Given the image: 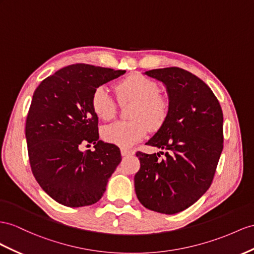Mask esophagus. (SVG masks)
<instances>
[{
    "instance_id": "esophagus-1",
    "label": "esophagus",
    "mask_w": 254,
    "mask_h": 254,
    "mask_svg": "<svg viewBox=\"0 0 254 254\" xmlns=\"http://www.w3.org/2000/svg\"><path fill=\"white\" fill-rule=\"evenodd\" d=\"M121 154L123 155V157H127V155H132V154H134V151L132 150V149L122 148V149H121Z\"/></svg>"
}]
</instances>
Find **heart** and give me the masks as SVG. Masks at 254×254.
<instances>
[{
	"mask_svg": "<svg viewBox=\"0 0 254 254\" xmlns=\"http://www.w3.org/2000/svg\"><path fill=\"white\" fill-rule=\"evenodd\" d=\"M117 95L120 102L133 101L131 121L114 122L103 128L102 136L106 141L119 147H129L145 137L150 127L157 129L163 126L168 115V104L158 95L159 88L153 80L142 75H132L117 84ZM96 116L102 120L113 119L116 102L107 87L96 88L91 100Z\"/></svg>",
	"mask_w": 254,
	"mask_h": 254,
	"instance_id": "obj_1",
	"label": "heart"
}]
</instances>
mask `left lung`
<instances>
[{
    "instance_id": "obj_1",
    "label": "left lung",
    "mask_w": 254,
    "mask_h": 254,
    "mask_svg": "<svg viewBox=\"0 0 254 254\" xmlns=\"http://www.w3.org/2000/svg\"><path fill=\"white\" fill-rule=\"evenodd\" d=\"M166 87L170 100L163 126L146 142L166 152L137 151L140 168L134 177L140 203L174 214L187 209L211 186L223 149V113L211 89L188 70H148Z\"/></svg>"
}]
</instances>
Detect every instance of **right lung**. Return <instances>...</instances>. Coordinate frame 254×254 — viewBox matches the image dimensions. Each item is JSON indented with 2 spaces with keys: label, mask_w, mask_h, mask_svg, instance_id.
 Returning a JSON list of instances; mask_svg holds the SVG:
<instances>
[{
  "label": "right lung",
  "mask_w": 254,
  "mask_h": 254,
  "mask_svg": "<svg viewBox=\"0 0 254 254\" xmlns=\"http://www.w3.org/2000/svg\"><path fill=\"white\" fill-rule=\"evenodd\" d=\"M126 70L73 64L44 79L34 91L25 122L29 160L38 185L67 207L99 201L121 162L120 149L99 139L91 105L96 88ZM96 150L82 153L81 143Z\"/></svg>",
  "instance_id": "obj_1"
}]
</instances>
